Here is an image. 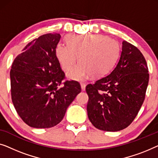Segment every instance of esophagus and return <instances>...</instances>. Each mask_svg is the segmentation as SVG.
Wrapping results in <instances>:
<instances>
[{
	"label": "esophagus",
	"instance_id": "obj_1",
	"mask_svg": "<svg viewBox=\"0 0 158 158\" xmlns=\"http://www.w3.org/2000/svg\"><path fill=\"white\" fill-rule=\"evenodd\" d=\"M81 89L82 90H85V88H86V84L84 83V82H81Z\"/></svg>",
	"mask_w": 158,
	"mask_h": 158
}]
</instances>
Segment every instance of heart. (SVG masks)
<instances>
[{"label":"heart","mask_w":158,"mask_h":158,"mask_svg":"<svg viewBox=\"0 0 158 158\" xmlns=\"http://www.w3.org/2000/svg\"><path fill=\"white\" fill-rule=\"evenodd\" d=\"M66 43L56 46V56L61 67L69 70L76 62L79 64L68 72L69 78L84 80L91 74L99 77L105 75L112 67L119 52L117 41L100 34H71Z\"/></svg>","instance_id":"heart-1"}]
</instances>
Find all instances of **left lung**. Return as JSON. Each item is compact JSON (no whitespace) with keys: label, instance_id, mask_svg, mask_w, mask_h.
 <instances>
[{"label":"left lung","instance_id":"left-lung-1","mask_svg":"<svg viewBox=\"0 0 158 158\" xmlns=\"http://www.w3.org/2000/svg\"><path fill=\"white\" fill-rule=\"evenodd\" d=\"M148 81L145 57L136 46L124 41L120 58L112 72L86 86L91 123L107 132L127 127L143 105Z\"/></svg>","mask_w":158,"mask_h":158}]
</instances>
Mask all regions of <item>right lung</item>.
Segmentation results:
<instances>
[{
  "label": "right lung",
  "instance_id": "obj_1",
  "mask_svg": "<svg viewBox=\"0 0 158 158\" xmlns=\"http://www.w3.org/2000/svg\"><path fill=\"white\" fill-rule=\"evenodd\" d=\"M59 34H46L28 43L10 72L13 106L22 120L34 128H50L63 119L81 89L66 78L56 56Z\"/></svg>",
  "mask_w": 158,
  "mask_h": 158
}]
</instances>
